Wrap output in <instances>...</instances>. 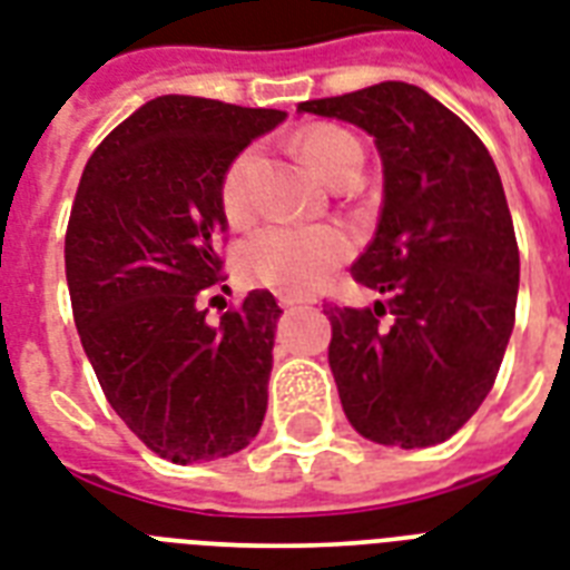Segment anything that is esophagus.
<instances>
[{"label": "esophagus", "instance_id": "1", "mask_svg": "<svg viewBox=\"0 0 570 570\" xmlns=\"http://www.w3.org/2000/svg\"><path fill=\"white\" fill-rule=\"evenodd\" d=\"M279 303H282V308H297L299 303H303V299H297V297H279Z\"/></svg>", "mask_w": 570, "mask_h": 570}]
</instances>
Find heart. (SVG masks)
<instances>
[{"instance_id":"heart-1","label":"heart","mask_w":570,"mask_h":570,"mask_svg":"<svg viewBox=\"0 0 570 570\" xmlns=\"http://www.w3.org/2000/svg\"><path fill=\"white\" fill-rule=\"evenodd\" d=\"M299 151L330 184H345L363 178V145L345 127L315 125L299 136ZM255 171L258 148H244L228 163L219 180V202L225 216L235 225H244L255 214ZM354 253V237L342 225H267L240 246V271L249 282L267 288L303 297L321 288L330 273L345 264Z\"/></svg>"}]
</instances>
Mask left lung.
I'll return each instance as SVG.
<instances>
[{"label":"left lung","instance_id":"1","mask_svg":"<svg viewBox=\"0 0 570 570\" xmlns=\"http://www.w3.org/2000/svg\"><path fill=\"white\" fill-rule=\"evenodd\" d=\"M297 109L363 127L383 160L381 223L351 273L386 294L393 321H380L383 303L324 308L345 416L381 445L443 443L493 390L514 326L520 253L500 171L419 86L381 82Z\"/></svg>","mask_w":570,"mask_h":570}]
</instances>
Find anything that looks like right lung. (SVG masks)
I'll list each match as a JSON object with an SVG mask.
<instances>
[{"label":"right lung","instance_id":"add662e5","mask_svg":"<svg viewBox=\"0 0 570 570\" xmlns=\"http://www.w3.org/2000/svg\"><path fill=\"white\" fill-rule=\"evenodd\" d=\"M282 118L154 97L97 145L79 178L65 235L79 342L112 410L171 464L240 452L267 413L279 303L249 291L207 324L202 299L225 279L219 180Z\"/></svg>","mask_w":570,"mask_h":570}]
</instances>
